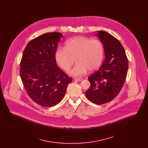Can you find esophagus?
<instances>
[{
  "label": "esophagus",
  "instance_id": "esophagus-1",
  "mask_svg": "<svg viewBox=\"0 0 148 148\" xmlns=\"http://www.w3.org/2000/svg\"><path fill=\"white\" fill-rule=\"evenodd\" d=\"M74 79H75V80H77V81H79V82L82 81V80H83V79H82V78H81V77H79V78H75Z\"/></svg>",
  "mask_w": 148,
  "mask_h": 148
}]
</instances>
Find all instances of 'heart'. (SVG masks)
Segmentation results:
<instances>
[{
    "label": "heart",
    "instance_id": "obj_1",
    "mask_svg": "<svg viewBox=\"0 0 148 148\" xmlns=\"http://www.w3.org/2000/svg\"><path fill=\"white\" fill-rule=\"evenodd\" d=\"M104 55V46L100 40L79 36L67 40L65 48H58L55 58L56 63L65 71L69 70L75 59L77 63L69 73L79 77L85 74L88 70L95 71L99 68Z\"/></svg>",
    "mask_w": 148,
    "mask_h": 148
}]
</instances>
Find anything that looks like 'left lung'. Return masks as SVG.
Instances as JSON below:
<instances>
[{"mask_svg": "<svg viewBox=\"0 0 148 148\" xmlns=\"http://www.w3.org/2000/svg\"><path fill=\"white\" fill-rule=\"evenodd\" d=\"M95 35L103 44L106 58L98 71L88 77L90 86L85 95L94 104L101 105L112 101L122 89L128 60L123 45L113 35L102 30Z\"/></svg>", "mask_w": 148, "mask_h": 148, "instance_id": "left-lung-1", "label": "left lung"}]
</instances>
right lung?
<instances>
[{"label":"right lung","mask_w":148,"mask_h":148,"mask_svg":"<svg viewBox=\"0 0 148 148\" xmlns=\"http://www.w3.org/2000/svg\"><path fill=\"white\" fill-rule=\"evenodd\" d=\"M63 37L47 33L31 40L23 51L20 76L29 96L40 106L51 107L63 99L72 81L56 65L55 54Z\"/></svg>","instance_id":"1"}]
</instances>
